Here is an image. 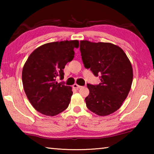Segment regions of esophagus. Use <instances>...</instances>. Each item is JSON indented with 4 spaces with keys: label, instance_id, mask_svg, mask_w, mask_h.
<instances>
[{
    "label": "esophagus",
    "instance_id": "obj_1",
    "mask_svg": "<svg viewBox=\"0 0 154 154\" xmlns=\"http://www.w3.org/2000/svg\"><path fill=\"white\" fill-rule=\"evenodd\" d=\"M73 88H76V89H79V88H82V86H81V85H77V84H74V85H73Z\"/></svg>",
    "mask_w": 154,
    "mask_h": 154
}]
</instances>
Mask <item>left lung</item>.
I'll return each mask as SVG.
<instances>
[{"label": "left lung", "instance_id": "8db88e82", "mask_svg": "<svg viewBox=\"0 0 154 154\" xmlns=\"http://www.w3.org/2000/svg\"><path fill=\"white\" fill-rule=\"evenodd\" d=\"M84 66L90 69L98 85L87 84L90 93L85 98L88 109L100 116L114 113L121 107L131 88L133 71L123 49L110 43L80 41Z\"/></svg>", "mask_w": 154, "mask_h": 154}]
</instances>
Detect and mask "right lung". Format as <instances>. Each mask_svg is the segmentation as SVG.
Returning a JSON list of instances; mask_svg holds the SVG:
<instances>
[{"mask_svg":"<svg viewBox=\"0 0 154 154\" xmlns=\"http://www.w3.org/2000/svg\"><path fill=\"white\" fill-rule=\"evenodd\" d=\"M77 48V40L48 43L35 49L25 62L23 87L31 105L39 113L54 116L69 106L72 88L56 80L58 77L64 79L65 65L73 59V49Z\"/></svg>","mask_w":154,"mask_h":154,"instance_id":"obj_1","label":"right lung"}]
</instances>
